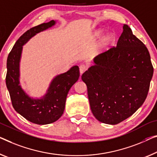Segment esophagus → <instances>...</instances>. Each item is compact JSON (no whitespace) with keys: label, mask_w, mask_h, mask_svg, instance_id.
Returning a JSON list of instances; mask_svg holds the SVG:
<instances>
[{"label":"esophagus","mask_w":157,"mask_h":157,"mask_svg":"<svg viewBox=\"0 0 157 157\" xmlns=\"http://www.w3.org/2000/svg\"><path fill=\"white\" fill-rule=\"evenodd\" d=\"M86 69H87V67L85 65H81L79 66V72H80V75L82 74L84 72H85Z\"/></svg>","instance_id":"1"}]
</instances>
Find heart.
Instances as JSON below:
<instances>
[{"mask_svg":"<svg viewBox=\"0 0 157 157\" xmlns=\"http://www.w3.org/2000/svg\"><path fill=\"white\" fill-rule=\"evenodd\" d=\"M103 32H104V31L101 29L98 30V31L96 32L94 34L95 37H99V36H101V35L103 34ZM114 39H115V36H114V35L113 34L111 33L106 34L104 37H103L101 42L99 44V45H98V48H102L106 47V46L109 45V44H111V42H113L114 41Z\"/></svg>","mask_w":157,"mask_h":157,"instance_id":"b5f03b06","label":"heart"}]
</instances>
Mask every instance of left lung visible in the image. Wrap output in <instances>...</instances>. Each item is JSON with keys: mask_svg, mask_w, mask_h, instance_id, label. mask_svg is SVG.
<instances>
[{"mask_svg": "<svg viewBox=\"0 0 157 157\" xmlns=\"http://www.w3.org/2000/svg\"><path fill=\"white\" fill-rule=\"evenodd\" d=\"M123 29L116 47L96 56L82 75L94 116L110 125L129 118L143 104L154 72L145 45L128 25Z\"/></svg>", "mask_w": 157, "mask_h": 157, "instance_id": "left-lung-1", "label": "left lung"}]
</instances>
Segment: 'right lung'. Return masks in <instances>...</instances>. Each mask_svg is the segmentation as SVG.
Returning <instances> with one entry per match:
<instances>
[{
  "mask_svg": "<svg viewBox=\"0 0 157 157\" xmlns=\"http://www.w3.org/2000/svg\"><path fill=\"white\" fill-rule=\"evenodd\" d=\"M56 23V21L51 20L27 30L16 41L7 59L6 86L13 108L27 121L38 125L52 123L61 117L67 93L79 77V67L72 66L67 72L56 75L51 82L45 94L37 99L29 97L20 85L22 46L32 37L54 26Z\"/></svg>",
  "mask_w": 157,
  "mask_h": 157,
  "instance_id": "1",
  "label": "right lung"
}]
</instances>
